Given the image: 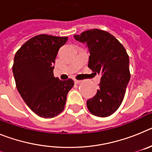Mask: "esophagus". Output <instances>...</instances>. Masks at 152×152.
<instances>
[{
    "mask_svg": "<svg viewBox=\"0 0 152 152\" xmlns=\"http://www.w3.org/2000/svg\"><path fill=\"white\" fill-rule=\"evenodd\" d=\"M81 82V80H75V83L76 84H78Z\"/></svg>",
    "mask_w": 152,
    "mask_h": 152,
    "instance_id": "34e87169",
    "label": "esophagus"
}]
</instances>
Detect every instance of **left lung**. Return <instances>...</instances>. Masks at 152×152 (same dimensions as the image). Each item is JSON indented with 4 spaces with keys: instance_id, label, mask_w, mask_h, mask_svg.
I'll list each match as a JSON object with an SVG mask.
<instances>
[{
    "instance_id": "8db88e82",
    "label": "left lung",
    "mask_w": 152,
    "mask_h": 152,
    "mask_svg": "<svg viewBox=\"0 0 152 152\" xmlns=\"http://www.w3.org/2000/svg\"><path fill=\"white\" fill-rule=\"evenodd\" d=\"M74 36L88 48V68L101 75L100 89L87 101L88 110L99 117L110 116L121 105L130 79L126 49L112 34L102 29H88Z\"/></svg>"
}]
</instances>
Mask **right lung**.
Wrapping results in <instances>:
<instances>
[{
    "mask_svg": "<svg viewBox=\"0 0 152 152\" xmlns=\"http://www.w3.org/2000/svg\"><path fill=\"white\" fill-rule=\"evenodd\" d=\"M68 37L40 34L29 39L16 52L13 73L23 100L40 117L52 118L61 113L74 80L54 77L53 69L60 47Z\"/></svg>",
    "mask_w": 152,
    "mask_h": 152,
    "instance_id": "right-lung-1",
    "label": "right lung"
}]
</instances>
